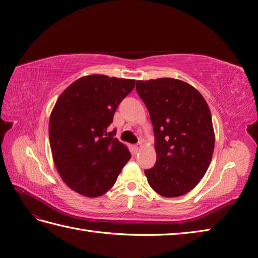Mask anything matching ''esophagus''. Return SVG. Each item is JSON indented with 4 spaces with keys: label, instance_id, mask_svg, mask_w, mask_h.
Returning <instances> with one entry per match:
<instances>
[{
    "label": "esophagus",
    "instance_id": "34e87169",
    "mask_svg": "<svg viewBox=\"0 0 258 258\" xmlns=\"http://www.w3.org/2000/svg\"><path fill=\"white\" fill-rule=\"evenodd\" d=\"M134 148H135L136 152H138V151H140V149L142 148V144H141V142H138V144H136V145L134 146Z\"/></svg>",
    "mask_w": 258,
    "mask_h": 258
}]
</instances>
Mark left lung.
Returning <instances> with one entry per match:
<instances>
[{
    "label": "left lung",
    "instance_id": "1",
    "mask_svg": "<svg viewBox=\"0 0 258 258\" xmlns=\"http://www.w3.org/2000/svg\"><path fill=\"white\" fill-rule=\"evenodd\" d=\"M153 125L157 161L145 170L160 196L181 197L204 176L214 150L210 108L191 85L173 78L137 81Z\"/></svg>",
    "mask_w": 258,
    "mask_h": 258
}]
</instances>
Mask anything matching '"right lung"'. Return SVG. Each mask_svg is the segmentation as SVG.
Segmentation results:
<instances>
[{
	"label": "right lung",
	"mask_w": 258,
	"mask_h": 258,
	"mask_svg": "<svg viewBox=\"0 0 258 258\" xmlns=\"http://www.w3.org/2000/svg\"><path fill=\"white\" fill-rule=\"evenodd\" d=\"M135 87L133 79L90 75L62 91L49 118V144L61 179L89 198L106 193L131 153L110 130L118 105Z\"/></svg>",
	"instance_id": "right-lung-1"
}]
</instances>
